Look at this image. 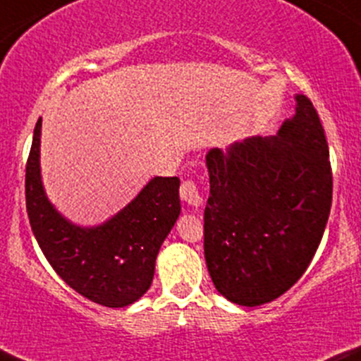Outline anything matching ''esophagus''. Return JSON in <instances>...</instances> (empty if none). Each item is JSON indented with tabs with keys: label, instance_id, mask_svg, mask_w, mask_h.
<instances>
[{
	"label": "esophagus",
	"instance_id": "obj_1",
	"mask_svg": "<svg viewBox=\"0 0 361 361\" xmlns=\"http://www.w3.org/2000/svg\"><path fill=\"white\" fill-rule=\"evenodd\" d=\"M180 195H181V199L187 202L188 205H192V207H199L200 202H202L199 187H197L195 180H192V178L183 180V183H181V187H180Z\"/></svg>",
	"mask_w": 361,
	"mask_h": 361
}]
</instances>
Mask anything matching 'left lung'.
<instances>
[{
    "instance_id": "obj_1",
    "label": "left lung",
    "mask_w": 361,
    "mask_h": 361,
    "mask_svg": "<svg viewBox=\"0 0 361 361\" xmlns=\"http://www.w3.org/2000/svg\"><path fill=\"white\" fill-rule=\"evenodd\" d=\"M204 211L209 274L229 302L257 307L286 293L314 259L332 204V169L319 113L303 94L277 135L207 154Z\"/></svg>"
}]
</instances>
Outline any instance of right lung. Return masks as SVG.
<instances>
[{
  "label": "right lung",
  "mask_w": 361,
  "mask_h": 361,
  "mask_svg": "<svg viewBox=\"0 0 361 361\" xmlns=\"http://www.w3.org/2000/svg\"><path fill=\"white\" fill-rule=\"evenodd\" d=\"M41 118L25 166L30 228L56 274L90 302L120 308L150 288L162 241L180 216V180L157 176L108 223L80 228L47 200L39 169Z\"/></svg>",
  "instance_id": "right-lung-1"
}]
</instances>
